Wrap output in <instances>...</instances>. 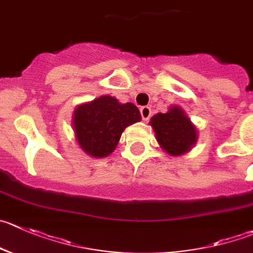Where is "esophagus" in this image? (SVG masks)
Returning a JSON list of instances; mask_svg holds the SVG:
<instances>
[{
    "instance_id": "obj_1",
    "label": "esophagus",
    "mask_w": 253,
    "mask_h": 253,
    "mask_svg": "<svg viewBox=\"0 0 253 253\" xmlns=\"http://www.w3.org/2000/svg\"><path fill=\"white\" fill-rule=\"evenodd\" d=\"M140 114H141V118H143V120H148L151 115V109L149 107H141Z\"/></svg>"
}]
</instances>
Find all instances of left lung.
Here are the masks:
<instances>
[{
  "label": "left lung",
  "instance_id": "left-lung-1",
  "mask_svg": "<svg viewBox=\"0 0 253 253\" xmlns=\"http://www.w3.org/2000/svg\"><path fill=\"white\" fill-rule=\"evenodd\" d=\"M156 140L163 150L180 156L194 148L197 140L196 126L180 107H170L169 112L159 113L150 119Z\"/></svg>",
  "mask_w": 253,
  "mask_h": 253
}]
</instances>
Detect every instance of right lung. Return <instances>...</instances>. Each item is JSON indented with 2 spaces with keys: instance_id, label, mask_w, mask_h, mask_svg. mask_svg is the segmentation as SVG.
Masks as SVG:
<instances>
[{
  "instance_id": "add662e5",
  "label": "right lung",
  "mask_w": 253,
  "mask_h": 253,
  "mask_svg": "<svg viewBox=\"0 0 253 253\" xmlns=\"http://www.w3.org/2000/svg\"><path fill=\"white\" fill-rule=\"evenodd\" d=\"M141 120L133 103L122 104L110 95H102L78 105L73 113L76 139L84 153L93 158H105L117 148L124 129Z\"/></svg>"
}]
</instances>
